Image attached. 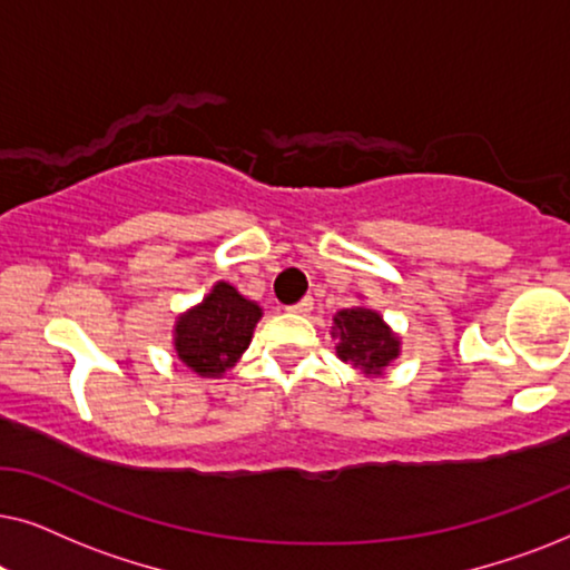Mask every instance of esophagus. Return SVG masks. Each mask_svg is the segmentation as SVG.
Masks as SVG:
<instances>
[{
	"mask_svg": "<svg viewBox=\"0 0 570 570\" xmlns=\"http://www.w3.org/2000/svg\"><path fill=\"white\" fill-rule=\"evenodd\" d=\"M311 308H314V301H311V298H303L298 303H293V306H287L291 314H308Z\"/></svg>",
	"mask_w": 570,
	"mask_h": 570,
	"instance_id": "esophagus-1",
	"label": "esophagus"
}]
</instances>
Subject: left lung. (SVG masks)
<instances>
[{"instance_id": "left-lung-1", "label": "left lung", "mask_w": 570, "mask_h": 570, "mask_svg": "<svg viewBox=\"0 0 570 570\" xmlns=\"http://www.w3.org/2000/svg\"><path fill=\"white\" fill-rule=\"evenodd\" d=\"M340 334L337 353L345 363L363 368L365 373H381L400 355V340L389 332L376 311L345 308L334 316V332Z\"/></svg>"}]
</instances>
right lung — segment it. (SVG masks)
Wrapping results in <instances>:
<instances>
[{
	"label": "right lung",
	"mask_w": 570,
	"mask_h": 570,
	"mask_svg": "<svg viewBox=\"0 0 570 570\" xmlns=\"http://www.w3.org/2000/svg\"><path fill=\"white\" fill-rule=\"evenodd\" d=\"M262 308L228 283H217L202 306L178 318L176 353L199 376H220L252 342Z\"/></svg>",
	"instance_id": "obj_1"
}]
</instances>
